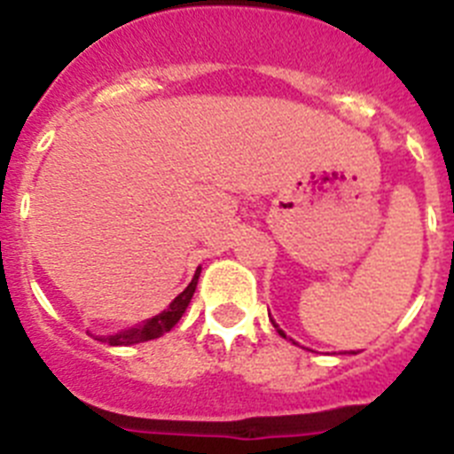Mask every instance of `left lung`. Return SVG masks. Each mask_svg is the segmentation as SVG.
I'll return each instance as SVG.
<instances>
[{
	"mask_svg": "<svg viewBox=\"0 0 454 454\" xmlns=\"http://www.w3.org/2000/svg\"><path fill=\"white\" fill-rule=\"evenodd\" d=\"M272 325H275V323H272ZM275 327H277V325H275ZM279 334H282V336H284V339H286V334H284V332H282V330H279Z\"/></svg>",
	"mask_w": 454,
	"mask_h": 454,
	"instance_id": "left-lung-1",
	"label": "left lung"
}]
</instances>
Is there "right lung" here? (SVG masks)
Masks as SVG:
<instances>
[{
  "mask_svg": "<svg viewBox=\"0 0 454 454\" xmlns=\"http://www.w3.org/2000/svg\"><path fill=\"white\" fill-rule=\"evenodd\" d=\"M198 277H200V268L198 272H195V277H192V282L179 293L177 298L172 300L170 307H168L166 311H161V314L154 316V318L145 320L143 325H136V327H131V330L120 332V334L98 336V340L108 343V346H134V343L159 339V336H163L166 332H170L172 327L177 325V320L184 316V311H186L188 302H191L192 298V293H195V286H198Z\"/></svg>",
  "mask_w": 454,
  "mask_h": 454,
  "instance_id": "obj_1",
  "label": "right lung"
}]
</instances>
